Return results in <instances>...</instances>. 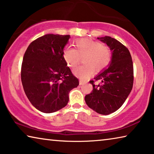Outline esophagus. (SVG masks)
<instances>
[{"label":"esophagus","instance_id":"esophagus-1","mask_svg":"<svg viewBox=\"0 0 154 154\" xmlns=\"http://www.w3.org/2000/svg\"><path fill=\"white\" fill-rule=\"evenodd\" d=\"M79 84H80V85H82L85 84V82H84V81H83V80H80V82H79Z\"/></svg>","mask_w":154,"mask_h":154}]
</instances>
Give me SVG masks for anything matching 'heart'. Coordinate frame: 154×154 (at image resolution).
I'll use <instances>...</instances> for the list:
<instances>
[{"label": "heart", "instance_id": "b5f03b06", "mask_svg": "<svg viewBox=\"0 0 154 154\" xmlns=\"http://www.w3.org/2000/svg\"><path fill=\"white\" fill-rule=\"evenodd\" d=\"M75 49L67 47L63 52V59L69 67H75L82 58L83 64L74 70L80 79L86 80L94 69L99 72L105 69L112 60V52L106 45L90 39H79L74 42Z\"/></svg>", "mask_w": 154, "mask_h": 154}]
</instances>
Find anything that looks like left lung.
<instances>
[{
	"label": "left lung",
	"instance_id": "1",
	"mask_svg": "<svg viewBox=\"0 0 154 154\" xmlns=\"http://www.w3.org/2000/svg\"><path fill=\"white\" fill-rule=\"evenodd\" d=\"M112 50L110 66L90 80L93 85L91 94L85 95L86 104L97 113L109 115L122 106L132 91L134 82V69L131 54L122 43L112 37L98 38ZM101 81L100 85L94 82Z\"/></svg>",
	"mask_w": 154,
	"mask_h": 154
}]
</instances>
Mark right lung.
I'll use <instances>...</instances> for the list:
<instances>
[{
	"instance_id": "add662e5",
	"label": "right lung",
	"mask_w": 154,
	"mask_h": 154,
	"mask_svg": "<svg viewBox=\"0 0 154 154\" xmlns=\"http://www.w3.org/2000/svg\"><path fill=\"white\" fill-rule=\"evenodd\" d=\"M69 39V35H45L32 42L24 53L22 86L30 102L41 112H54L65 107L69 91L79 85L63 57Z\"/></svg>"
}]
</instances>
